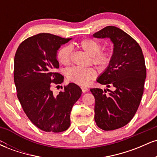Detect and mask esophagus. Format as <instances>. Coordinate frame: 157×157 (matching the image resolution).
<instances>
[{"mask_svg": "<svg viewBox=\"0 0 157 157\" xmlns=\"http://www.w3.org/2000/svg\"><path fill=\"white\" fill-rule=\"evenodd\" d=\"M81 89H82V92H83V93L86 92V91H88V89H87V88H86V87H83V86H82V87H81Z\"/></svg>", "mask_w": 157, "mask_h": 157, "instance_id": "1", "label": "esophagus"}]
</instances>
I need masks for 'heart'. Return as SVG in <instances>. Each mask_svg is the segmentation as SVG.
<instances>
[{"label":"heart","mask_w":157,"mask_h":157,"mask_svg":"<svg viewBox=\"0 0 157 157\" xmlns=\"http://www.w3.org/2000/svg\"><path fill=\"white\" fill-rule=\"evenodd\" d=\"M79 46L91 56V63L100 69H105L111 63L113 53L110 50L102 51V45L94 39L85 38L79 43ZM73 48L70 45L61 47L57 52V59L63 65L71 63ZM68 80L79 86H86L96 77L97 72L92 67L82 68L73 66L66 71Z\"/></svg>","instance_id":"b5f03b06"}]
</instances>
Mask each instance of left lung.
I'll list each match as a JSON object with an SVG mask.
<instances>
[{"instance_id":"1","label":"left lung","mask_w":157,"mask_h":157,"mask_svg":"<svg viewBox=\"0 0 157 157\" xmlns=\"http://www.w3.org/2000/svg\"><path fill=\"white\" fill-rule=\"evenodd\" d=\"M109 37L113 44L111 63L97 79L109 91L101 89L90 91L95 98L94 120L104 131H112L132 120L141 102L146 78V67L142 48L135 40L117 27L109 26L93 35Z\"/></svg>"}]
</instances>
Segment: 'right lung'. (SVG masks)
Segmentation results:
<instances>
[{
	"label": "right lung",
	"mask_w": 157,
	"mask_h": 157,
	"mask_svg": "<svg viewBox=\"0 0 157 157\" xmlns=\"http://www.w3.org/2000/svg\"><path fill=\"white\" fill-rule=\"evenodd\" d=\"M71 38L40 33L23 40L14 60V81L17 96L30 121L46 132L59 133L71 125V111L82 90L75 83L53 94L52 86L61 84L57 52Z\"/></svg>",
	"instance_id": "1"
}]
</instances>
